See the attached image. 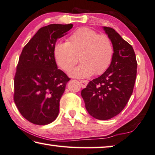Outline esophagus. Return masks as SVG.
Masks as SVG:
<instances>
[{
	"mask_svg": "<svg viewBox=\"0 0 155 155\" xmlns=\"http://www.w3.org/2000/svg\"><path fill=\"white\" fill-rule=\"evenodd\" d=\"M80 82L81 84V86H82V88H85L88 84V81L87 80H80Z\"/></svg>",
	"mask_w": 155,
	"mask_h": 155,
	"instance_id": "1",
	"label": "esophagus"
}]
</instances>
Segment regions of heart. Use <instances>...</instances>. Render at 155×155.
<instances>
[{
  "instance_id": "heart-1",
  "label": "heart",
  "mask_w": 155,
  "mask_h": 155,
  "mask_svg": "<svg viewBox=\"0 0 155 155\" xmlns=\"http://www.w3.org/2000/svg\"><path fill=\"white\" fill-rule=\"evenodd\" d=\"M113 45L108 35H100L94 30L82 27L70 35L67 42H59L54 48V56L58 67L78 78L101 74L110 66L113 56Z\"/></svg>"
}]
</instances>
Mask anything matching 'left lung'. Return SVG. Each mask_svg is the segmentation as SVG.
I'll return each mask as SVG.
<instances>
[{"label": "left lung", "instance_id": "left-lung-1", "mask_svg": "<svg viewBox=\"0 0 155 155\" xmlns=\"http://www.w3.org/2000/svg\"><path fill=\"white\" fill-rule=\"evenodd\" d=\"M113 45V56L102 75L88 82L81 95L88 113L106 120L117 115L133 93L137 62L133 47L113 28L104 27Z\"/></svg>", "mask_w": 155, "mask_h": 155}]
</instances>
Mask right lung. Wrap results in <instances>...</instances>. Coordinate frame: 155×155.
Listing matches in <instances>:
<instances>
[{
  "mask_svg": "<svg viewBox=\"0 0 155 155\" xmlns=\"http://www.w3.org/2000/svg\"><path fill=\"white\" fill-rule=\"evenodd\" d=\"M72 24L41 27L24 47L14 77V100L20 114L36 125H47L59 113L60 101L71 79L58 69L54 56L56 40Z\"/></svg>",
  "mask_w": 155,
  "mask_h": 155,
  "instance_id": "obj_1",
  "label": "right lung"
}]
</instances>
